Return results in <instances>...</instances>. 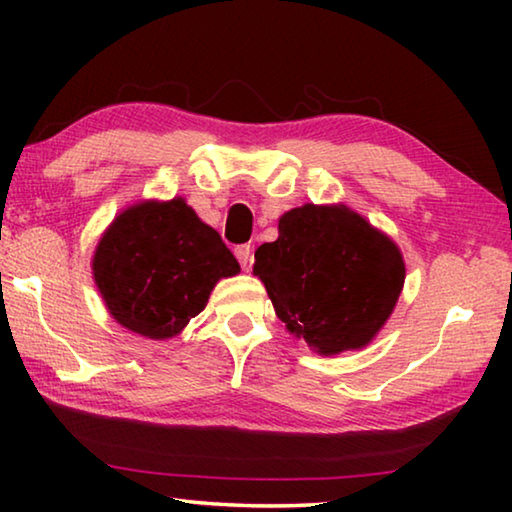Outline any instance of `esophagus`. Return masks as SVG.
I'll return each mask as SVG.
<instances>
[{
    "label": "esophagus",
    "mask_w": 512,
    "mask_h": 512,
    "mask_svg": "<svg viewBox=\"0 0 512 512\" xmlns=\"http://www.w3.org/2000/svg\"><path fill=\"white\" fill-rule=\"evenodd\" d=\"M235 255H237V259H239V264L244 266V268H248L250 264H253V248H250L248 244L237 246V248H235Z\"/></svg>",
    "instance_id": "obj_1"
}]
</instances>
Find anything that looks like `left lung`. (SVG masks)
I'll return each instance as SVG.
<instances>
[{"mask_svg":"<svg viewBox=\"0 0 512 512\" xmlns=\"http://www.w3.org/2000/svg\"><path fill=\"white\" fill-rule=\"evenodd\" d=\"M275 314L320 354L357 350L391 316L404 262L386 235L348 207L302 205L255 253Z\"/></svg>","mask_w":512,"mask_h":512,"instance_id":"obj_1","label":"left lung"}]
</instances>
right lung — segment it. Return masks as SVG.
<instances>
[{"label": "right lung", "mask_w": 512, "mask_h": 512, "mask_svg": "<svg viewBox=\"0 0 512 512\" xmlns=\"http://www.w3.org/2000/svg\"><path fill=\"white\" fill-rule=\"evenodd\" d=\"M94 282L119 325L146 339L176 336L239 262L183 198L140 203L112 221L94 253Z\"/></svg>", "instance_id": "1"}]
</instances>
